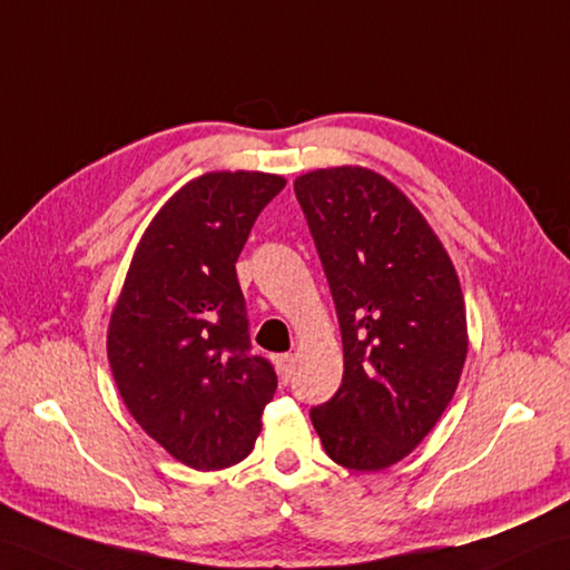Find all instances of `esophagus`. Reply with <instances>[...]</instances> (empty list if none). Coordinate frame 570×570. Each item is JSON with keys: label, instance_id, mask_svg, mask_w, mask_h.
<instances>
[{"label": "esophagus", "instance_id": "obj_1", "mask_svg": "<svg viewBox=\"0 0 570 570\" xmlns=\"http://www.w3.org/2000/svg\"><path fill=\"white\" fill-rule=\"evenodd\" d=\"M276 368H279V379L286 383L291 374H294V354L276 356Z\"/></svg>", "mask_w": 570, "mask_h": 570}]
</instances>
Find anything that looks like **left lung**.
<instances>
[{
    "label": "left lung",
    "instance_id": "1",
    "mask_svg": "<svg viewBox=\"0 0 570 570\" xmlns=\"http://www.w3.org/2000/svg\"><path fill=\"white\" fill-rule=\"evenodd\" d=\"M294 191L333 291L345 374L311 410L325 454L383 471L425 440L469 354L466 306L442 240L417 206L362 165L313 169Z\"/></svg>",
    "mask_w": 570,
    "mask_h": 570
}]
</instances>
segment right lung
I'll use <instances>...</instances> for the list:
<instances>
[{"label":"right lung","instance_id":"1","mask_svg":"<svg viewBox=\"0 0 570 570\" xmlns=\"http://www.w3.org/2000/svg\"><path fill=\"white\" fill-rule=\"evenodd\" d=\"M284 184L249 169L184 184L140 235L114 303L106 354L116 389L138 425L196 471L253 452L276 391L274 366L249 354L235 262Z\"/></svg>","mask_w":570,"mask_h":570}]
</instances>
